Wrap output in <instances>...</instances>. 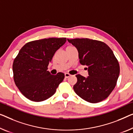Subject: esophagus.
Instances as JSON below:
<instances>
[{
    "label": "esophagus",
    "mask_w": 133,
    "mask_h": 133,
    "mask_svg": "<svg viewBox=\"0 0 133 133\" xmlns=\"http://www.w3.org/2000/svg\"><path fill=\"white\" fill-rule=\"evenodd\" d=\"M70 75H70V74H69V73H65V74H64V76H65V78H69V76H70Z\"/></svg>",
    "instance_id": "34e87169"
}]
</instances>
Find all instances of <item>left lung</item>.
<instances>
[{
    "label": "left lung",
    "instance_id": "obj_1",
    "mask_svg": "<svg viewBox=\"0 0 133 133\" xmlns=\"http://www.w3.org/2000/svg\"><path fill=\"white\" fill-rule=\"evenodd\" d=\"M67 41L78 49L79 62L87 66L89 75H76L75 92L88 102H102L114 90L119 75V64L112 50L103 42L88 38Z\"/></svg>",
    "mask_w": 133,
    "mask_h": 133
}]
</instances>
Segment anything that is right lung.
<instances>
[{
	"label": "right lung",
	"mask_w": 133,
	"mask_h": 133,
	"mask_svg": "<svg viewBox=\"0 0 133 133\" xmlns=\"http://www.w3.org/2000/svg\"><path fill=\"white\" fill-rule=\"evenodd\" d=\"M66 42V37L33 41L21 48L12 66L16 86L25 97L42 102L53 96L64 74L51 75L48 66L55 52Z\"/></svg>",
	"instance_id": "obj_1"
}]
</instances>
